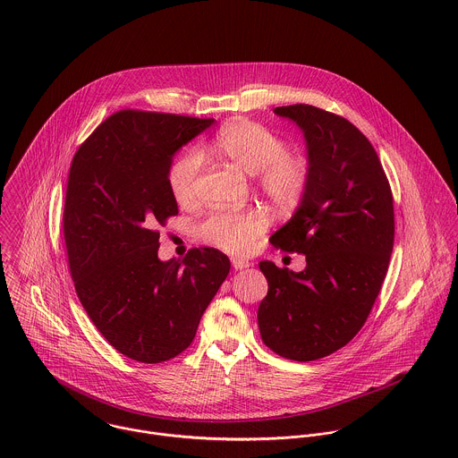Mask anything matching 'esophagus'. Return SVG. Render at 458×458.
<instances>
[{"label":"esophagus","mask_w":458,"mask_h":458,"mask_svg":"<svg viewBox=\"0 0 458 458\" xmlns=\"http://www.w3.org/2000/svg\"><path fill=\"white\" fill-rule=\"evenodd\" d=\"M231 262H233L234 269H245V267H249V266H250V262L245 261V259H240V258H233Z\"/></svg>","instance_id":"obj_1"}]
</instances>
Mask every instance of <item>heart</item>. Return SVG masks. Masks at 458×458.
I'll use <instances>...</instances> for the list:
<instances>
[{"mask_svg":"<svg viewBox=\"0 0 458 458\" xmlns=\"http://www.w3.org/2000/svg\"><path fill=\"white\" fill-rule=\"evenodd\" d=\"M209 151L231 162L240 171L256 176L258 187L278 209H293L305 194L310 167L301 155L285 153V142L276 133L249 120L224 125L209 142ZM204 153L189 148L178 155L167 171L173 197L187 206L200 194ZM266 227L261 209L215 211L200 224V236L233 254H245Z\"/></svg>","mask_w":458,"mask_h":458,"instance_id":"b5f03b06","label":"heart"}]
</instances>
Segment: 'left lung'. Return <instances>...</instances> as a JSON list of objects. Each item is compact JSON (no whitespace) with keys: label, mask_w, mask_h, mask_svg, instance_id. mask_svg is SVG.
Wrapping results in <instances>:
<instances>
[{"label":"left lung","mask_w":458,"mask_h":458,"mask_svg":"<svg viewBox=\"0 0 458 458\" xmlns=\"http://www.w3.org/2000/svg\"><path fill=\"white\" fill-rule=\"evenodd\" d=\"M273 113L303 133L310 178L271 243L307 266L259 262L267 294L258 323L273 352L314 361L352 340L372 310L393 250L392 191L376 149L347 120L307 104Z\"/></svg>","instance_id":"left-lung-1"}]
</instances>
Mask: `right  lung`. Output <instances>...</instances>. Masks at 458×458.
Returning a JSON list of instances; mask_svg holds the SVG:
<instances>
[{
	"mask_svg": "<svg viewBox=\"0 0 458 458\" xmlns=\"http://www.w3.org/2000/svg\"><path fill=\"white\" fill-rule=\"evenodd\" d=\"M213 123L120 111L72 160L64 233L77 296L106 340L140 363L167 361L192 344L231 269L216 249H194L182 262L162 261L155 231L178 215L169 165Z\"/></svg>",
	"mask_w": 458,
	"mask_h": 458,
	"instance_id": "right-lung-1",
	"label": "right lung"
}]
</instances>
